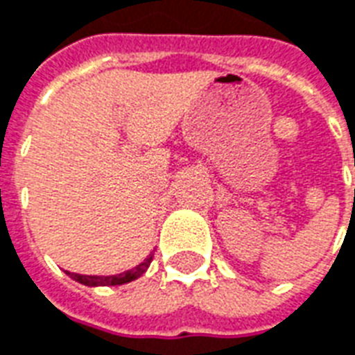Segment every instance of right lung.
Masks as SVG:
<instances>
[{"mask_svg": "<svg viewBox=\"0 0 355 355\" xmlns=\"http://www.w3.org/2000/svg\"><path fill=\"white\" fill-rule=\"evenodd\" d=\"M151 260H153V254H149L142 263H138L137 268L129 269L125 273H119V275H78V273H69V271H67V275L80 282V284H86V286H119V284H127V282L135 281L140 275H144Z\"/></svg>", "mask_w": 355, "mask_h": 355, "instance_id": "obj_1", "label": "right lung"}]
</instances>
